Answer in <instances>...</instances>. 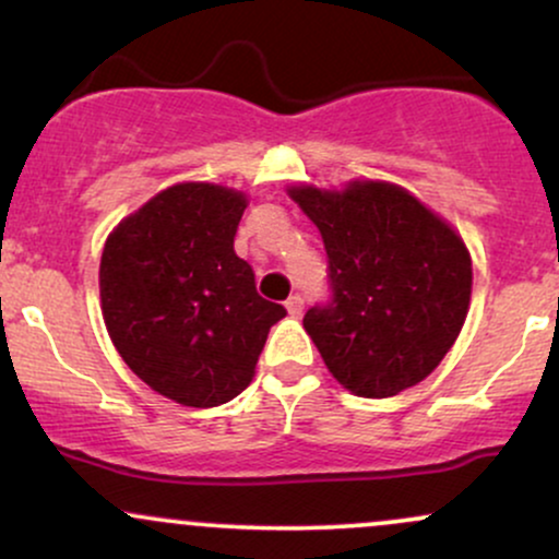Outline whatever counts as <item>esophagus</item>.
<instances>
[{
  "label": "esophagus",
  "instance_id": "esophagus-1",
  "mask_svg": "<svg viewBox=\"0 0 559 559\" xmlns=\"http://www.w3.org/2000/svg\"><path fill=\"white\" fill-rule=\"evenodd\" d=\"M286 310H288V316L299 318L301 310H305V299H301L299 294H294V297L286 299Z\"/></svg>",
  "mask_w": 559,
  "mask_h": 559
}]
</instances>
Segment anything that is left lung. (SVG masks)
I'll return each instance as SVG.
<instances>
[{"label":"left lung","mask_w":559,"mask_h":559,"mask_svg":"<svg viewBox=\"0 0 559 559\" xmlns=\"http://www.w3.org/2000/svg\"><path fill=\"white\" fill-rule=\"evenodd\" d=\"M323 236L329 301L305 331L357 396H394L431 376L463 329L473 267L463 239L413 194L389 183L292 189Z\"/></svg>","instance_id":"left-lung-1"}]
</instances>
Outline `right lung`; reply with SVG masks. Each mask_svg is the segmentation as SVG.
Returning <instances> with one entry per match:
<instances>
[{"mask_svg": "<svg viewBox=\"0 0 559 559\" xmlns=\"http://www.w3.org/2000/svg\"><path fill=\"white\" fill-rule=\"evenodd\" d=\"M243 210V194L223 186H170L126 217L102 252V316L115 349L146 386L186 407L239 396L267 331L286 316L236 258Z\"/></svg>", "mask_w": 559, "mask_h": 559, "instance_id": "right-lung-1", "label": "right lung"}]
</instances>
